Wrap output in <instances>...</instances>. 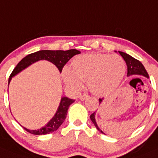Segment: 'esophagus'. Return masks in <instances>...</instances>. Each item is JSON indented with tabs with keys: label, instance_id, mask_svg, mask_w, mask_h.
<instances>
[{
	"label": "esophagus",
	"instance_id": "esophagus-1",
	"mask_svg": "<svg viewBox=\"0 0 158 158\" xmlns=\"http://www.w3.org/2000/svg\"><path fill=\"white\" fill-rule=\"evenodd\" d=\"M88 97H89V96H88V94H81V95L79 96V98H80L81 101H84V100H85V99L88 98Z\"/></svg>",
	"mask_w": 158,
	"mask_h": 158
}]
</instances>
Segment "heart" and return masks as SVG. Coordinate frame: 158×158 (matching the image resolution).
I'll use <instances>...</instances> for the list:
<instances>
[{
  "instance_id": "heart-1",
  "label": "heart",
  "mask_w": 158,
  "mask_h": 158,
  "mask_svg": "<svg viewBox=\"0 0 158 158\" xmlns=\"http://www.w3.org/2000/svg\"><path fill=\"white\" fill-rule=\"evenodd\" d=\"M126 71L125 62L120 56L106 53H87L72 60L70 68L64 70L65 83L74 90L87 81L88 89L96 95L109 94L118 87Z\"/></svg>"
}]
</instances>
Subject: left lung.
<instances>
[{
  "label": "left lung",
  "mask_w": 158,
  "mask_h": 158,
  "mask_svg": "<svg viewBox=\"0 0 158 158\" xmlns=\"http://www.w3.org/2000/svg\"><path fill=\"white\" fill-rule=\"evenodd\" d=\"M118 53L122 56V57L123 58V60H125L126 64H127V76H130V75H133V74H139V75H143V76L146 77H148V78L149 77V75H148L146 69L144 68L143 65V64L138 60L132 57L131 56H130L129 54L125 53V52H120V51H118ZM102 99L99 98V102H102ZM94 114H95V112H93V113L90 115L91 120L92 121V123H94V125L95 126L96 128H97L101 133H103V132L98 128L97 123H96L95 118H94Z\"/></svg>",
  "instance_id": "obj_1"
}]
</instances>
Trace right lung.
I'll use <instances>...</instances> for the list:
<instances>
[{
  "mask_svg": "<svg viewBox=\"0 0 158 158\" xmlns=\"http://www.w3.org/2000/svg\"><path fill=\"white\" fill-rule=\"evenodd\" d=\"M81 53L80 51L77 49H69V50H40L38 52H33V53L28 54L25 57H24L19 64H17L13 71L10 73L8 79V83L10 82V79L12 77L19 73L27 67L31 65L33 63L36 62L40 60H46L48 61H50L52 64H55L57 68L59 69L60 72H62L63 67L65 66V64L73 57V56L77 54ZM74 102V100L70 99L67 97L62 98L56 113L53 116V118L49 122V123L43 128L37 130H29L28 129L25 128V130L28 133L34 135H45L49 134L56 131L61 126L64 121L67 117V111H68L69 106Z\"/></svg>",
  "mask_w": 158,
  "mask_h": 158,
  "instance_id": "right-lung-1",
  "label": "right lung"
}]
</instances>
